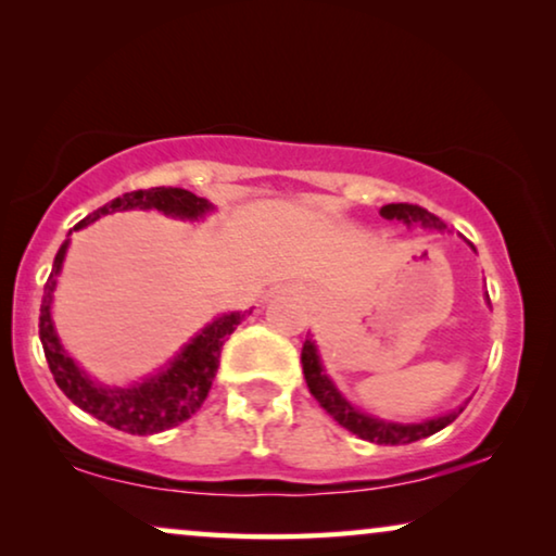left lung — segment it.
Masks as SVG:
<instances>
[{
    "instance_id": "obj_1",
    "label": "left lung",
    "mask_w": 556,
    "mask_h": 556,
    "mask_svg": "<svg viewBox=\"0 0 556 556\" xmlns=\"http://www.w3.org/2000/svg\"><path fill=\"white\" fill-rule=\"evenodd\" d=\"M379 215H382L384 219H402L407 227H425V230L445 232L443 219L435 217L425 207H417V204H405V202L384 204V207L379 210ZM301 364H303V377H306L308 392L318 400V405H321L326 413H329L333 420L341 425V428L354 432L356 438L369 440V443H377V445L415 443V440L435 435L438 430H443L445 425H451L455 417L463 413V407H458V409H453V413L430 417V420H422V422L382 420V417H377V415L362 413L359 407H354L352 402H349L344 394L339 392V387L333 384V379L326 375L314 339L303 341Z\"/></svg>"
}]
</instances>
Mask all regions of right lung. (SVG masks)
Masks as SVG:
<instances>
[{
	"instance_id": "right-lung-1",
	"label": "right lung",
	"mask_w": 556,
	"mask_h": 556,
	"mask_svg": "<svg viewBox=\"0 0 556 556\" xmlns=\"http://www.w3.org/2000/svg\"><path fill=\"white\" fill-rule=\"evenodd\" d=\"M126 210H159L166 217L197 223V219L210 215L215 204L179 187L139 189V192H126L109 204H103V207H98L96 212H90L73 230H80V227L96 223L103 215ZM67 245H71V240H65L58 250L52 273L48 283H45L40 306V341L45 349V359H48L60 390L65 392L67 400H73V405L86 409L88 415L98 417V420L111 425V428L131 432V435H154V432L177 428L179 422L189 420L202 407V402L207 400L212 379L217 375L219 352H223L225 339L238 329L248 311L245 314L232 311V314L212 318L156 375L126 387L101 384L90 379L73 362V356L65 352L55 331V321H52V293L58 288V276L63 270Z\"/></svg>"
}]
</instances>
